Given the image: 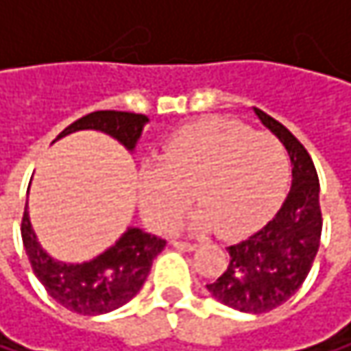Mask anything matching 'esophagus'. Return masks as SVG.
I'll return each mask as SVG.
<instances>
[{
    "mask_svg": "<svg viewBox=\"0 0 351 351\" xmlns=\"http://www.w3.org/2000/svg\"><path fill=\"white\" fill-rule=\"evenodd\" d=\"M173 245L175 247H180V250H197L199 245L191 244V242H182V240H173Z\"/></svg>",
    "mask_w": 351,
    "mask_h": 351,
    "instance_id": "1",
    "label": "esophagus"
}]
</instances>
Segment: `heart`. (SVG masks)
<instances>
[{"mask_svg":"<svg viewBox=\"0 0 351 351\" xmlns=\"http://www.w3.org/2000/svg\"><path fill=\"white\" fill-rule=\"evenodd\" d=\"M291 173L280 140L232 119L182 128L162 146L158 167L140 175V207L154 230H169L193 203L186 228L221 238L254 230L278 203Z\"/></svg>","mask_w":351,"mask_h":351,"instance_id":"obj_1","label":"heart"}]
</instances>
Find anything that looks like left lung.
<instances>
[{"mask_svg":"<svg viewBox=\"0 0 351 351\" xmlns=\"http://www.w3.org/2000/svg\"><path fill=\"white\" fill-rule=\"evenodd\" d=\"M260 121L285 144L293 184L274 217L256 234L230 245V264L209 293L244 313H266L289 301L305 282L321 242L319 176L305 146L274 117L254 107Z\"/></svg>","mask_w":351,"mask_h":351,"instance_id":"1","label":"left lung"}]
</instances>
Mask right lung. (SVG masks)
Returning a JSON list of instances; mask_svg holds the SVG:
<instances>
[{"label": "right lung", "instance_id": "1", "mask_svg": "<svg viewBox=\"0 0 351 351\" xmlns=\"http://www.w3.org/2000/svg\"><path fill=\"white\" fill-rule=\"evenodd\" d=\"M146 121L148 117L142 113L104 109L73 121L58 134V138L77 130H99L113 136L128 150H134ZM22 242L36 278L42 282L46 293L56 303L79 315H101L132 301L142 289L154 258L167 245V240L158 236L130 228L115 245L89 262H58L38 244L30 226L28 207L22 215Z\"/></svg>", "mask_w": 351, "mask_h": 351}]
</instances>
